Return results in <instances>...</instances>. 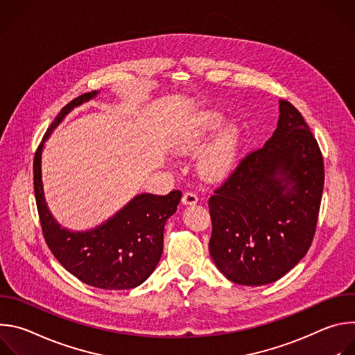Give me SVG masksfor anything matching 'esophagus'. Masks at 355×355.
Segmentation results:
<instances>
[{"instance_id": "esophagus-1", "label": "esophagus", "mask_w": 355, "mask_h": 355, "mask_svg": "<svg viewBox=\"0 0 355 355\" xmlns=\"http://www.w3.org/2000/svg\"><path fill=\"white\" fill-rule=\"evenodd\" d=\"M198 195L193 192H185L182 196V204L184 205H195L198 202Z\"/></svg>"}]
</instances>
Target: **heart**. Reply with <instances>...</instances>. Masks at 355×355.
<instances>
[{"label": "heart", "mask_w": 355, "mask_h": 355, "mask_svg": "<svg viewBox=\"0 0 355 355\" xmlns=\"http://www.w3.org/2000/svg\"><path fill=\"white\" fill-rule=\"evenodd\" d=\"M225 116L222 112L208 110L192 118L180 132L174 141L178 155H192L205 144L209 136L220 126ZM240 147V129L234 123L222 126L198 160L199 173L208 180H222L233 170Z\"/></svg>", "instance_id": "obj_1"}]
</instances>
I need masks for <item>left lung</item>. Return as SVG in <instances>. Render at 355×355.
Listing matches in <instances>:
<instances>
[{"instance_id": "8db88e82", "label": "left lung", "mask_w": 355, "mask_h": 355, "mask_svg": "<svg viewBox=\"0 0 355 355\" xmlns=\"http://www.w3.org/2000/svg\"><path fill=\"white\" fill-rule=\"evenodd\" d=\"M324 184L319 144L300 112L279 99L277 129L209 199L211 257L239 285L260 286L308 252Z\"/></svg>"}]
</instances>
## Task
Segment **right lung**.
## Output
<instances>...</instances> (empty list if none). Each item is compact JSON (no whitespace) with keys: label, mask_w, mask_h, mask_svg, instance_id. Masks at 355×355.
<instances>
[{"label":"right lung","mask_w":355,"mask_h":355,"mask_svg":"<svg viewBox=\"0 0 355 355\" xmlns=\"http://www.w3.org/2000/svg\"><path fill=\"white\" fill-rule=\"evenodd\" d=\"M98 94L99 91H91L73 99L49 126L33 162L36 205L46 243L70 274L99 289H132L156 270L163 252L164 226L177 211L181 191H171L167 195L139 193L105 222L81 232L62 227L50 212L43 191L44 141L74 108Z\"/></svg>","instance_id":"add662e5"}]
</instances>
